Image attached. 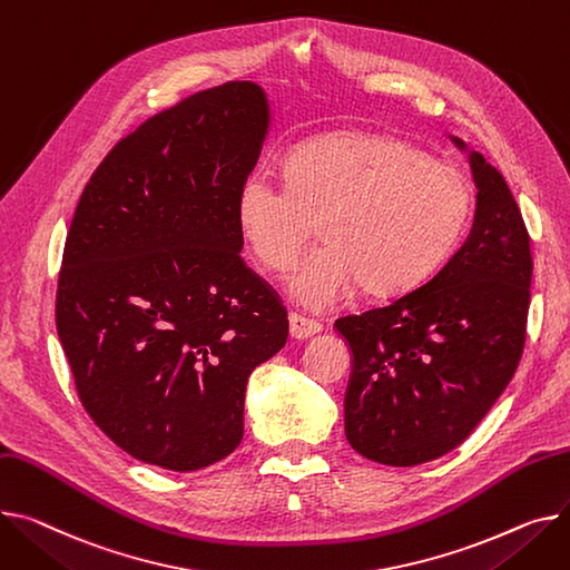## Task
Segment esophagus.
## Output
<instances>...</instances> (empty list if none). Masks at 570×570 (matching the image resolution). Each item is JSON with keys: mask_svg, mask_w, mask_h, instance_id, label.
Returning a JSON list of instances; mask_svg holds the SVG:
<instances>
[{"mask_svg": "<svg viewBox=\"0 0 570 570\" xmlns=\"http://www.w3.org/2000/svg\"><path fill=\"white\" fill-rule=\"evenodd\" d=\"M288 325H291V336L293 338H309L314 334H318L323 330V325L314 318H307L302 314H291L288 316Z\"/></svg>", "mask_w": 570, "mask_h": 570, "instance_id": "34e87169", "label": "esophagus"}]
</instances>
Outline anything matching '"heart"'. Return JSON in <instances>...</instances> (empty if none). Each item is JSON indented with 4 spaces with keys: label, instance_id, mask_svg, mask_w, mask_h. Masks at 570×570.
I'll use <instances>...</instances> for the list:
<instances>
[{
    "label": "heart",
    "instance_id": "1",
    "mask_svg": "<svg viewBox=\"0 0 570 570\" xmlns=\"http://www.w3.org/2000/svg\"><path fill=\"white\" fill-rule=\"evenodd\" d=\"M286 183L249 174L236 195L238 234L268 271H288L316 234L325 245L288 279L302 307L330 309L360 291L401 295L459 245L472 213L463 171L392 135L336 132L299 144Z\"/></svg>",
    "mask_w": 570,
    "mask_h": 570
}]
</instances>
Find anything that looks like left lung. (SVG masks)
Returning <instances> with one entry per match:
<instances>
[{
    "mask_svg": "<svg viewBox=\"0 0 570 570\" xmlns=\"http://www.w3.org/2000/svg\"><path fill=\"white\" fill-rule=\"evenodd\" d=\"M468 158L476 210L456 254L420 288L334 323L353 353L346 438L375 463L412 468L456 449L522 357L529 234L504 176L476 150Z\"/></svg>",
    "mask_w": 570,
    "mask_h": 570,
    "instance_id": "8db88e82",
    "label": "left lung"
}]
</instances>
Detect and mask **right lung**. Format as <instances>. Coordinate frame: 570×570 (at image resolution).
Segmentation results:
<instances>
[{
  "instance_id": "add662e5",
  "label": "right lung",
  "mask_w": 570,
  "mask_h": 570,
  "mask_svg": "<svg viewBox=\"0 0 570 570\" xmlns=\"http://www.w3.org/2000/svg\"><path fill=\"white\" fill-rule=\"evenodd\" d=\"M268 128L258 85L199 91L114 146L75 208L57 334L96 426L148 465L229 456L249 373L286 344V309L236 224Z\"/></svg>"
}]
</instances>
